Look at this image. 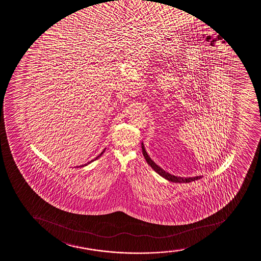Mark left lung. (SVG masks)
I'll use <instances>...</instances> for the list:
<instances>
[{
	"instance_id": "1",
	"label": "left lung",
	"mask_w": 261,
	"mask_h": 261,
	"mask_svg": "<svg viewBox=\"0 0 261 261\" xmlns=\"http://www.w3.org/2000/svg\"><path fill=\"white\" fill-rule=\"evenodd\" d=\"M142 151H143V155H144V159L146 160L147 164L150 165V167L152 168L154 171H156V173L160 175L161 177H164L165 179L170 181V182H173V183H190L195 180L200 179L202 176H198V177H177V176H174L172 174L169 173L167 171H165L164 169L156 165V163L154 162L153 160H151L150 156L147 154L145 148L143 143H142Z\"/></svg>"
}]
</instances>
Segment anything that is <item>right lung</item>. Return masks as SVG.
Segmentation results:
<instances>
[{"label":"right lung","instance_id":"obj_1","mask_svg":"<svg viewBox=\"0 0 261 261\" xmlns=\"http://www.w3.org/2000/svg\"><path fill=\"white\" fill-rule=\"evenodd\" d=\"M105 150H102V153H101V154H100V155H98V156H96V159H92V160H91V161H90V162L88 163L87 165H89V164H90V163L93 162V161H95V160H96V159H99V158H100V156H102V154H103V152H105ZM80 165V166H79V167H84V165Z\"/></svg>","mask_w":261,"mask_h":261}]
</instances>
